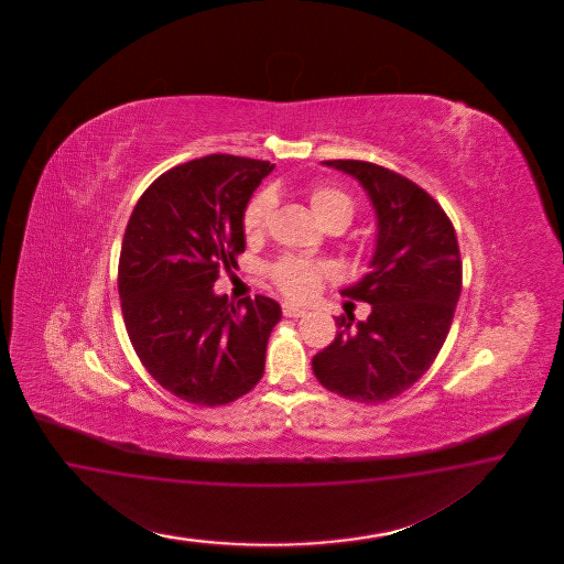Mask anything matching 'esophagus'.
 <instances>
[{"label": "esophagus", "mask_w": 564, "mask_h": 564, "mask_svg": "<svg viewBox=\"0 0 564 564\" xmlns=\"http://www.w3.org/2000/svg\"><path fill=\"white\" fill-rule=\"evenodd\" d=\"M283 314L288 318H302V316H306V310L295 306V304H283Z\"/></svg>", "instance_id": "1"}]
</instances>
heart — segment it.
<instances>
[{
    "label": "heart",
    "mask_w": 564,
    "mask_h": 564,
    "mask_svg": "<svg viewBox=\"0 0 564 564\" xmlns=\"http://www.w3.org/2000/svg\"><path fill=\"white\" fill-rule=\"evenodd\" d=\"M310 206L316 215V219L326 225L333 219H343L351 221L354 217V203L343 189L316 188L310 194ZM274 208V194L271 189H262L257 196L248 203L243 210V231L248 236H258L267 229L271 213ZM333 274L330 264L318 262V260H307L300 257H283L276 260L271 269L276 288L288 293L293 300H307L314 293L323 288L325 279Z\"/></svg>",
    "instance_id": "heart-1"
}]
</instances>
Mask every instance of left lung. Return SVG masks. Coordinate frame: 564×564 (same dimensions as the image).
<instances>
[{"label": "left lung", "mask_w": 564, "mask_h": 564, "mask_svg": "<svg viewBox=\"0 0 564 564\" xmlns=\"http://www.w3.org/2000/svg\"><path fill=\"white\" fill-rule=\"evenodd\" d=\"M358 180L376 215L370 273L341 293L372 306L366 321L337 318V337L312 358L318 382L358 403L408 391L438 356L462 295L455 227L411 180L366 161H323Z\"/></svg>", "instance_id": "obj_1"}]
</instances>
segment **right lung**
Returning a JSON list of instances; mask_svg holds the SVG:
<instances>
[{"label":"right lung","mask_w":564,"mask_h":564,"mask_svg":"<svg viewBox=\"0 0 564 564\" xmlns=\"http://www.w3.org/2000/svg\"><path fill=\"white\" fill-rule=\"evenodd\" d=\"M269 161L208 154L159 175L140 196L121 243V312L138 358L170 393L225 405L264 375L281 306L264 295L234 306L213 291L246 250L243 210Z\"/></svg>","instance_id":"1"}]
</instances>
